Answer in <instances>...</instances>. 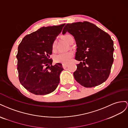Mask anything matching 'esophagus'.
Returning a JSON list of instances; mask_svg holds the SVG:
<instances>
[{"label":"esophagus","mask_w":128,"mask_h":128,"mask_svg":"<svg viewBox=\"0 0 128 128\" xmlns=\"http://www.w3.org/2000/svg\"><path fill=\"white\" fill-rule=\"evenodd\" d=\"M68 64L64 63V64H63V65H62V66H63V68H66V67L68 66Z\"/></svg>","instance_id":"esophagus-1"}]
</instances>
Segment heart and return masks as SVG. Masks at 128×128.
Masks as SVG:
<instances>
[{"label":"heart","mask_w":128,"mask_h":128,"mask_svg":"<svg viewBox=\"0 0 128 128\" xmlns=\"http://www.w3.org/2000/svg\"><path fill=\"white\" fill-rule=\"evenodd\" d=\"M62 38L65 41H66L67 43H70L71 40L73 38L72 36L70 34H65L62 36ZM56 48V42L54 41L52 43V49L53 51L55 50ZM74 55V53L73 52H61L58 54L54 57V60L57 63H67L70 61Z\"/></svg>","instance_id":"obj_1"}]
</instances>
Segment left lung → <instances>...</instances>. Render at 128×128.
Returning a JSON list of instances; mask_svg holds the SVG:
<instances>
[{
    "label": "left lung",
    "instance_id": "left-lung-1",
    "mask_svg": "<svg viewBox=\"0 0 128 128\" xmlns=\"http://www.w3.org/2000/svg\"><path fill=\"white\" fill-rule=\"evenodd\" d=\"M67 32L75 39V59L80 61L74 73L75 80L85 87L102 84L110 74L114 62V43L110 35L87 21L66 24L62 34Z\"/></svg>",
    "mask_w": 128,
    "mask_h": 128
}]
</instances>
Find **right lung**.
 <instances>
[{"instance_id": "1", "label": "right lung", "mask_w": 128, "mask_h": 128, "mask_svg": "<svg viewBox=\"0 0 128 128\" xmlns=\"http://www.w3.org/2000/svg\"><path fill=\"white\" fill-rule=\"evenodd\" d=\"M65 24L43 27L25 36L18 46V71L21 85L35 95H46L56 90L64 69L60 63L52 65V43Z\"/></svg>"}]
</instances>
